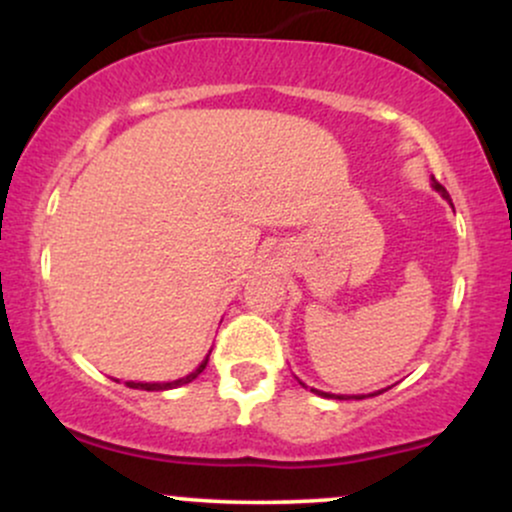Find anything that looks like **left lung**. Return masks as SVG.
<instances>
[{
    "label": "left lung",
    "instance_id": "8db88e82",
    "mask_svg": "<svg viewBox=\"0 0 512 512\" xmlns=\"http://www.w3.org/2000/svg\"><path fill=\"white\" fill-rule=\"evenodd\" d=\"M431 185H433V190H436V192H440V195H443V197H445V199H448V202H450V195H448V190H445V187H443V185H440V182H438L436 178H431ZM313 392H317V395H325V397H332V395H327V392H320V390H313ZM380 392H383V390L373 392V395H380ZM337 399H346V397H337ZM356 399H363V397H356Z\"/></svg>",
    "mask_w": 512,
    "mask_h": 512
}]
</instances>
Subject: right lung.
Segmentation results:
<instances>
[{
	"mask_svg": "<svg viewBox=\"0 0 512 512\" xmlns=\"http://www.w3.org/2000/svg\"><path fill=\"white\" fill-rule=\"evenodd\" d=\"M207 363H209V356L204 358L202 363H199V368L197 370H192L190 375H185V378H180V380H173V383H127L129 387H134V390H149V392H158V390H173V387H180V385H187V383H192V380L197 378L199 373H202L204 368H207Z\"/></svg>",
	"mask_w": 512,
	"mask_h": 512,
	"instance_id": "right-lung-1",
	"label": "right lung"
}]
</instances>
